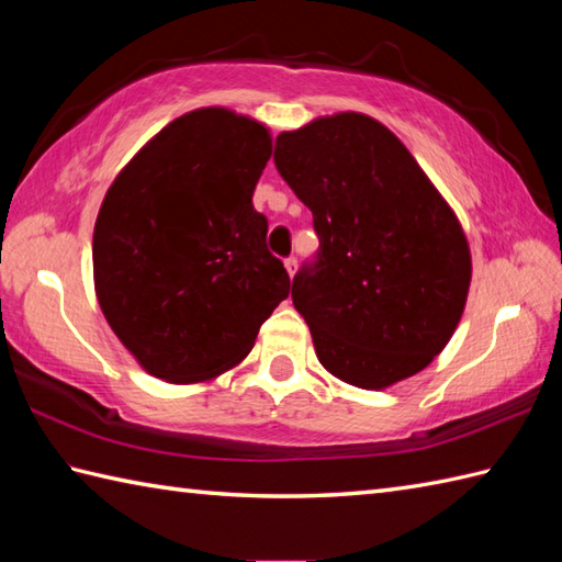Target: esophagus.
<instances>
[{
  "mask_svg": "<svg viewBox=\"0 0 562 562\" xmlns=\"http://www.w3.org/2000/svg\"><path fill=\"white\" fill-rule=\"evenodd\" d=\"M284 268H288V272H290V278H294V272H296V258H294V256H290V258H284Z\"/></svg>",
  "mask_w": 562,
  "mask_h": 562,
  "instance_id": "esophagus-1",
  "label": "esophagus"
}]
</instances>
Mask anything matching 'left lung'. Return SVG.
<instances>
[{
	"label": "left lung",
	"instance_id": "obj_1",
	"mask_svg": "<svg viewBox=\"0 0 562 562\" xmlns=\"http://www.w3.org/2000/svg\"><path fill=\"white\" fill-rule=\"evenodd\" d=\"M274 166L314 214L318 254L292 280L318 362L386 389L420 372L457 330L471 250L457 214L403 142L364 113L280 133Z\"/></svg>",
	"mask_w": 562,
	"mask_h": 562
}]
</instances>
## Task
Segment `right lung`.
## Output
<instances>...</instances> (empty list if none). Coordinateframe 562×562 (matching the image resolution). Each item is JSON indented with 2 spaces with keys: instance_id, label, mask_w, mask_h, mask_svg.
Listing matches in <instances>:
<instances>
[{
  "instance_id": "add662e5",
  "label": "right lung",
  "mask_w": 562,
  "mask_h": 562,
  "mask_svg": "<svg viewBox=\"0 0 562 562\" xmlns=\"http://www.w3.org/2000/svg\"><path fill=\"white\" fill-rule=\"evenodd\" d=\"M270 154L254 117L198 109L154 135L105 193L93 284L109 326L151 376H220L288 300L290 274L254 207Z\"/></svg>"
}]
</instances>
